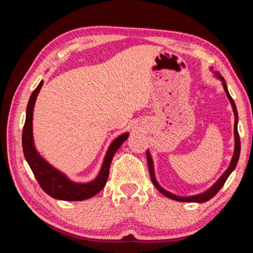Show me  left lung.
Masks as SVG:
<instances>
[{
    "label": "left lung",
    "instance_id": "left-lung-1",
    "mask_svg": "<svg viewBox=\"0 0 253 253\" xmlns=\"http://www.w3.org/2000/svg\"><path fill=\"white\" fill-rule=\"evenodd\" d=\"M216 75L218 76L219 79H222L223 82V87L225 92H226L228 99L230 101V103H232L233 106V110H234V114H235V126H234V133H235V151H234V155H233V159L230 161V164L228 166V169H226V171L221 176V178H219L215 184H214L211 188H210L209 190H207L206 192L200 193V195H197V196H191V197H178L176 195H173V193H170L169 191H166L165 189H163L162 187L159 185V182L155 179V176H154V169H153V162H152V159H151V155H150L149 151H147V160H148V166H149V173H150V177H151V180L153 182V185L155 186V188L161 192L163 193L165 197H168L169 199H173V200L176 201H180V202H199V203H202V202H207L209 201L210 199H212L214 196L216 195V193L221 190V188L223 187V185L225 184V181L227 180L228 176L230 175V173L235 169L236 165H237V162L239 160V155H240V138H239V133H238V128H237V124H238V113H237V109H236V105H235V102L233 100L232 96H230L228 90H227V85L226 83H225L224 78L219 75L218 73H216Z\"/></svg>",
    "mask_w": 253,
    "mask_h": 253
}]
</instances>
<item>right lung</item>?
<instances>
[{
    "label": "right lung",
    "mask_w": 253,
    "mask_h": 253,
    "mask_svg": "<svg viewBox=\"0 0 253 253\" xmlns=\"http://www.w3.org/2000/svg\"><path fill=\"white\" fill-rule=\"evenodd\" d=\"M42 84H43V82L38 84V87L34 90L30 96L28 105H27L26 121L23 129V150L26 161L28 162L40 187L52 198L64 201L85 200V199L95 196L96 193H99L103 189L106 180L109 178L112 159L117 150L121 148L124 141L128 138V133H123L122 136L117 137L112 142L109 150H107L100 173L94 180L87 182V184H77V182L71 181L60 170L53 168L45 160H43V158H41V155L37 152L34 146L32 115H34V106L37 95L39 93Z\"/></svg>",
    "instance_id": "obj_1"
}]
</instances>
